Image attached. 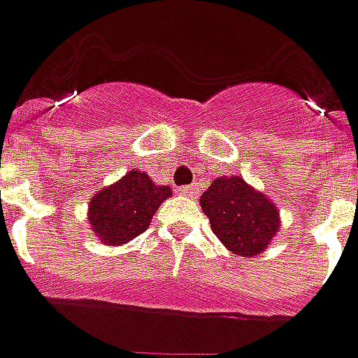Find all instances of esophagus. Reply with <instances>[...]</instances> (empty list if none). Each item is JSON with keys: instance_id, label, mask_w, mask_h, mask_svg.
<instances>
[{"instance_id": "obj_1", "label": "esophagus", "mask_w": 358, "mask_h": 358, "mask_svg": "<svg viewBox=\"0 0 358 358\" xmlns=\"http://www.w3.org/2000/svg\"><path fill=\"white\" fill-rule=\"evenodd\" d=\"M197 192H199V187L197 186H182L178 187V194L180 196H186V197H196L197 196Z\"/></svg>"}]
</instances>
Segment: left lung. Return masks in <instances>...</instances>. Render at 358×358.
I'll return each instance as SVG.
<instances>
[{
    "mask_svg": "<svg viewBox=\"0 0 358 358\" xmlns=\"http://www.w3.org/2000/svg\"><path fill=\"white\" fill-rule=\"evenodd\" d=\"M199 205L215 236L242 257L262 254L281 227L273 201L240 176L215 178L199 197Z\"/></svg>",
    "mask_w": 358,
    "mask_h": 358,
    "instance_id": "1",
    "label": "left lung"
}]
</instances>
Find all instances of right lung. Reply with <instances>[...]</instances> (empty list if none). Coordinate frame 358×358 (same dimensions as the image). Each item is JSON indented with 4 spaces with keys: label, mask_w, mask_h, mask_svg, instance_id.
<instances>
[{
    "label": "right lung",
    "mask_w": 358,
    "mask_h": 358,
    "mask_svg": "<svg viewBox=\"0 0 358 358\" xmlns=\"http://www.w3.org/2000/svg\"><path fill=\"white\" fill-rule=\"evenodd\" d=\"M172 196L169 186H157L137 169L102 187L89 203V222L102 244L118 246L139 236L151 224L159 205Z\"/></svg>",
    "instance_id": "obj_1"
}]
</instances>
